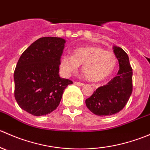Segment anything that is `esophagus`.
Listing matches in <instances>:
<instances>
[{
	"instance_id": "34e87169",
	"label": "esophagus",
	"mask_w": 150,
	"mask_h": 150,
	"mask_svg": "<svg viewBox=\"0 0 150 150\" xmlns=\"http://www.w3.org/2000/svg\"><path fill=\"white\" fill-rule=\"evenodd\" d=\"M74 84L76 85V86H84L83 83H80V82H74Z\"/></svg>"
}]
</instances>
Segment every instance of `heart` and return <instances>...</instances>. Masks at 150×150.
Segmentation results:
<instances>
[{"label":"heart","mask_w":150,"mask_h":150,"mask_svg":"<svg viewBox=\"0 0 150 150\" xmlns=\"http://www.w3.org/2000/svg\"><path fill=\"white\" fill-rule=\"evenodd\" d=\"M117 63V58L113 53L99 46H85L74 49L72 55L62 56L59 68L62 74L68 76L82 65V72L86 79L99 82L112 74Z\"/></svg>","instance_id":"1"}]
</instances>
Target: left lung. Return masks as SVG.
Returning a JSON list of instances; mask_svg holds the SVG:
<instances>
[{"label": "left lung", "instance_id": "8db88e82", "mask_svg": "<svg viewBox=\"0 0 150 150\" xmlns=\"http://www.w3.org/2000/svg\"><path fill=\"white\" fill-rule=\"evenodd\" d=\"M113 51L120 66L117 75L100 86L86 100V104L96 115L108 116L123 109L132 93V68L129 58L122 48L114 46Z\"/></svg>", "mask_w": 150, "mask_h": 150}]
</instances>
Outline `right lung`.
I'll list each match as a JSON object with an SVG mask.
<instances>
[{
    "label": "right lung",
    "instance_id": "right-lung-1",
    "mask_svg": "<svg viewBox=\"0 0 150 150\" xmlns=\"http://www.w3.org/2000/svg\"><path fill=\"white\" fill-rule=\"evenodd\" d=\"M65 42L57 37L38 39L18 61L13 74L15 99L33 115H46L56 110L64 89L72 83L59 75Z\"/></svg>",
    "mask_w": 150,
    "mask_h": 150
}]
</instances>
